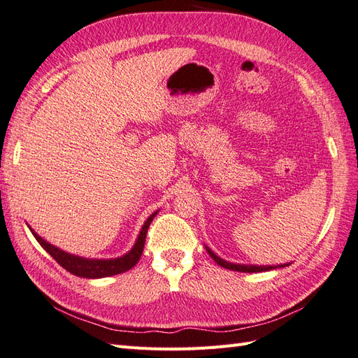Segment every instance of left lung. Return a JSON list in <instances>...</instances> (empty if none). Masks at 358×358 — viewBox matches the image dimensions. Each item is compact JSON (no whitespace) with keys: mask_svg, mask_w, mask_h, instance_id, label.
<instances>
[{"mask_svg":"<svg viewBox=\"0 0 358 358\" xmlns=\"http://www.w3.org/2000/svg\"><path fill=\"white\" fill-rule=\"evenodd\" d=\"M206 246V245H204ZM206 251L208 254L215 259L216 264H220L224 268L229 270H236V272H243V273H257V272H267V270H273V268H279V267H285L289 266L291 263H285V264H278V266H257V264H239V263H230L225 262L221 257L216 255L209 246H206Z\"/></svg>","mask_w":358,"mask_h":358,"instance_id":"1","label":"left lung"}]
</instances>
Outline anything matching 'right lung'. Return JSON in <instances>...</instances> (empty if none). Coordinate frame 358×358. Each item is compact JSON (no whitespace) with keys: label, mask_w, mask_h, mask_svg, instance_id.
I'll use <instances>...</instances> for the list:
<instances>
[{"label":"right lung","mask_w":358,"mask_h":358,"mask_svg":"<svg viewBox=\"0 0 358 358\" xmlns=\"http://www.w3.org/2000/svg\"><path fill=\"white\" fill-rule=\"evenodd\" d=\"M159 210H155L149 218L145 221L142 230H140L134 246L129 249L127 254H124L122 257L117 258H85L80 255H74L70 252L62 251L58 246H53L49 242H46L43 237H40L34 230H29L32 233V236L36 237V241L41 245V248L45 249L46 252H49V255L52 258H55V262L62 266L67 272L80 276V278H86V279H100V278H107V276H113V275H119L124 273L127 270H129L131 267H134L137 264V262L142 257L143 248H145V241H146V233L150 222L157 216Z\"/></svg>","instance_id":"add662e5"}]
</instances>
